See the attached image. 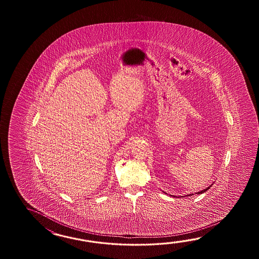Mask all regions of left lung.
I'll return each instance as SVG.
<instances>
[{
	"label": "left lung",
	"instance_id": "left-lung-1",
	"mask_svg": "<svg viewBox=\"0 0 259 259\" xmlns=\"http://www.w3.org/2000/svg\"><path fill=\"white\" fill-rule=\"evenodd\" d=\"M211 186H212V185H211ZM211 186H209V187L206 188V189H204V190H203V191H201V192H199V193H197V194H201V193H204V192H206V191H207V190H208V189H209V188L211 187ZM191 195H193V194H187V195H186V196H191ZM174 197H175V196H174Z\"/></svg>",
	"mask_w": 259,
	"mask_h": 259
}]
</instances>
